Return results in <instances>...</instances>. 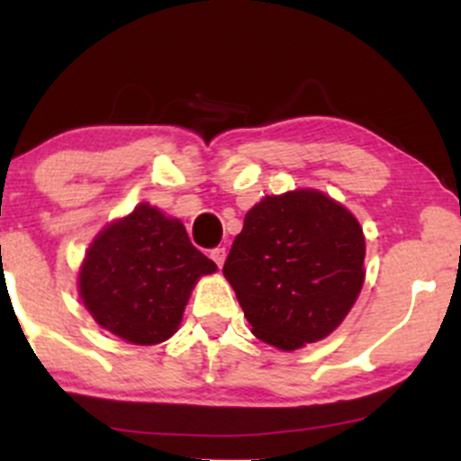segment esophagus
Masks as SVG:
<instances>
[{
  "label": "esophagus",
  "mask_w": 461,
  "mask_h": 461,
  "mask_svg": "<svg viewBox=\"0 0 461 461\" xmlns=\"http://www.w3.org/2000/svg\"><path fill=\"white\" fill-rule=\"evenodd\" d=\"M225 256H227V251L223 247H216V249H212V251H210V258H212V260L216 262V267H223V262H225Z\"/></svg>",
  "instance_id": "34e87169"
}]
</instances>
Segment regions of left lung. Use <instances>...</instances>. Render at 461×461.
<instances>
[{
  "label": "left lung",
  "mask_w": 461,
  "mask_h": 461,
  "mask_svg": "<svg viewBox=\"0 0 461 461\" xmlns=\"http://www.w3.org/2000/svg\"><path fill=\"white\" fill-rule=\"evenodd\" d=\"M366 240L342 203L314 188L264 197L245 216L223 275L253 336L282 351L319 342L364 285Z\"/></svg>",
  "instance_id": "obj_1"
}]
</instances>
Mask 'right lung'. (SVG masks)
<instances>
[{
	"label": "right lung",
	"mask_w": 461,
	"mask_h": 461,
	"mask_svg": "<svg viewBox=\"0 0 461 461\" xmlns=\"http://www.w3.org/2000/svg\"><path fill=\"white\" fill-rule=\"evenodd\" d=\"M216 264L193 247L182 221L139 203L95 236L79 267L86 310L131 345H160L179 330L194 284Z\"/></svg>",
	"instance_id": "add662e5"
}]
</instances>
